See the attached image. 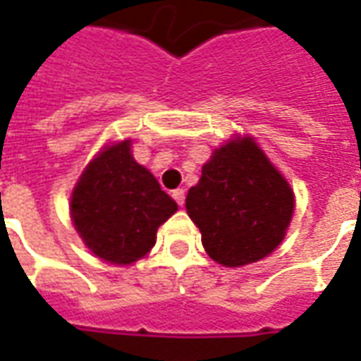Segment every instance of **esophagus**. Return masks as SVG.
<instances>
[{"instance_id": "34e87169", "label": "esophagus", "mask_w": 361, "mask_h": 361, "mask_svg": "<svg viewBox=\"0 0 361 361\" xmlns=\"http://www.w3.org/2000/svg\"><path fill=\"white\" fill-rule=\"evenodd\" d=\"M172 197L178 201V205H183L185 203V191L183 189H176L172 193Z\"/></svg>"}]
</instances>
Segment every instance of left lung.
<instances>
[{
  "label": "left lung",
  "instance_id": "8db88e82",
  "mask_svg": "<svg viewBox=\"0 0 361 361\" xmlns=\"http://www.w3.org/2000/svg\"><path fill=\"white\" fill-rule=\"evenodd\" d=\"M293 191L252 138L216 148L185 209L211 258L238 268L266 258L286 236Z\"/></svg>",
  "mask_w": 361,
  "mask_h": 361
}]
</instances>
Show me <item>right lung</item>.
Returning a JSON list of instances; mask_svg holds the SVG:
<instances>
[{
  "mask_svg": "<svg viewBox=\"0 0 361 361\" xmlns=\"http://www.w3.org/2000/svg\"><path fill=\"white\" fill-rule=\"evenodd\" d=\"M70 211L85 246L102 259L125 266L150 252L158 226L178 211V203L135 162L125 140L85 168Z\"/></svg>",
  "mask_w": 361,
  "mask_h": 361,
  "instance_id": "add662e5",
  "label": "right lung"
}]
</instances>
